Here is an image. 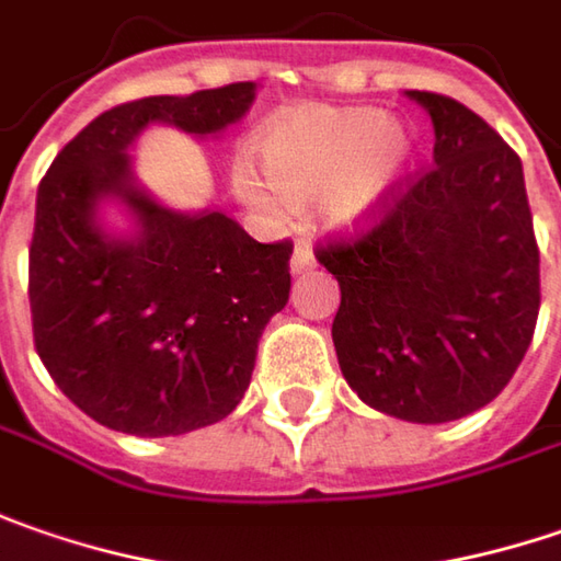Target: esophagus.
Masks as SVG:
<instances>
[{
	"mask_svg": "<svg viewBox=\"0 0 561 561\" xmlns=\"http://www.w3.org/2000/svg\"><path fill=\"white\" fill-rule=\"evenodd\" d=\"M313 251H310V244L307 241H298L295 244V254H291V273L295 276H301V273H307V270H313Z\"/></svg>",
	"mask_w": 561,
	"mask_h": 561,
	"instance_id": "esophagus-1",
	"label": "esophagus"
}]
</instances>
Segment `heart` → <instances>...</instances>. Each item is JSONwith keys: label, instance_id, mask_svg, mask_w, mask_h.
<instances>
[{"label": "heart", "instance_id": "1", "mask_svg": "<svg viewBox=\"0 0 561 561\" xmlns=\"http://www.w3.org/2000/svg\"><path fill=\"white\" fill-rule=\"evenodd\" d=\"M263 172L248 162L232 169L234 194L263 216H282L288 204L317 201L332 232H357L377 219L408 179L414 162L411 131L374 106H307L285 112L260 140Z\"/></svg>", "mask_w": 561, "mask_h": 561}]
</instances>
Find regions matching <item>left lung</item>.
Returning <instances> with one entry per match:
<instances>
[{"mask_svg": "<svg viewBox=\"0 0 561 561\" xmlns=\"http://www.w3.org/2000/svg\"><path fill=\"white\" fill-rule=\"evenodd\" d=\"M408 96L433 118V169L317 260L342 288L332 342L360 402L446 424L515 377L537 327L540 251L518 153L458 100Z\"/></svg>", "mask_w": 561, "mask_h": 561, "instance_id": "obj_1", "label": "left lung"}]
</instances>
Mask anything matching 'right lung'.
Here are the masks:
<instances>
[{
    "mask_svg": "<svg viewBox=\"0 0 561 561\" xmlns=\"http://www.w3.org/2000/svg\"><path fill=\"white\" fill-rule=\"evenodd\" d=\"M254 96V81H241L122 103L68 140L39 182L34 345L96 424L179 436L229 417L251 386L256 342L288 301L291 241L260 244L222 209L162 207L137 187L128 147L147 125L219 135ZM103 199L129 207L135 236L99 226Z\"/></svg>",
    "mask_w": 561,
    "mask_h": 561,
    "instance_id": "obj_1",
    "label": "right lung"
}]
</instances>
